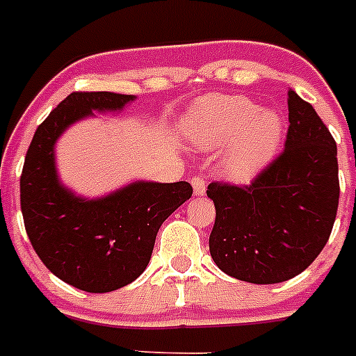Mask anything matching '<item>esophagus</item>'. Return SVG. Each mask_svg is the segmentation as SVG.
<instances>
[{"mask_svg": "<svg viewBox=\"0 0 356 356\" xmlns=\"http://www.w3.org/2000/svg\"><path fill=\"white\" fill-rule=\"evenodd\" d=\"M191 184H193L194 188V196H203V194L207 193V184L201 176H194L193 180H191Z\"/></svg>", "mask_w": 356, "mask_h": 356, "instance_id": "esophagus-1", "label": "esophagus"}]
</instances>
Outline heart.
<instances>
[{"instance_id":"obj_1","label":"heart","mask_w":356,"mask_h":356,"mask_svg":"<svg viewBox=\"0 0 356 356\" xmlns=\"http://www.w3.org/2000/svg\"><path fill=\"white\" fill-rule=\"evenodd\" d=\"M285 119L276 108H262L238 94H212L201 97L187 118V134L200 149L226 146L222 171L237 181L259 175L284 143Z\"/></svg>"}]
</instances>
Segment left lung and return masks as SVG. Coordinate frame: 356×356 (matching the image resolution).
<instances>
[{
  "label": "left lung",
  "mask_w": 356,
  "mask_h": 356,
  "mask_svg": "<svg viewBox=\"0 0 356 356\" xmlns=\"http://www.w3.org/2000/svg\"><path fill=\"white\" fill-rule=\"evenodd\" d=\"M284 153L251 185L210 184V254L226 275L269 285L303 273L323 251L339 207L337 144L310 103L289 89Z\"/></svg>",
  "instance_id": "1"
}]
</instances>
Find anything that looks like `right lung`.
<instances>
[{"mask_svg":"<svg viewBox=\"0 0 356 356\" xmlns=\"http://www.w3.org/2000/svg\"><path fill=\"white\" fill-rule=\"evenodd\" d=\"M131 94L72 92L37 128L21 175V210L31 246L65 284L87 292H112L147 267L162 222L193 196L188 181L134 180L105 196L87 197L65 187L55 147L65 130L121 112Z\"/></svg>","mask_w":356,"mask_h":356,"instance_id":"add662e5","label":"right lung"}]
</instances>
